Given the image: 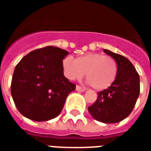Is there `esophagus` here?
Segmentation results:
<instances>
[{"label":"esophagus","instance_id":"1","mask_svg":"<svg viewBox=\"0 0 151 151\" xmlns=\"http://www.w3.org/2000/svg\"><path fill=\"white\" fill-rule=\"evenodd\" d=\"M76 90H77V91H79V92H84L86 89L83 88H82V87H80L78 85H77V86H76Z\"/></svg>","mask_w":151,"mask_h":151}]
</instances>
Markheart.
Here are the masks:
<instances>
[{
    "label": "heart",
    "mask_w": 151,
    "mask_h": 151,
    "mask_svg": "<svg viewBox=\"0 0 151 151\" xmlns=\"http://www.w3.org/2000/svg\"><path fill=\"white\" fill-rule=\"evenodd\" d=\"M64 74L69 80L86 78L96 90H104L115 82L117 76V63L114 58L99 53H88L75 60L68 56L63 60Z\"/></svg>",
    "instance_id": "heart-1"
}]
</instances>
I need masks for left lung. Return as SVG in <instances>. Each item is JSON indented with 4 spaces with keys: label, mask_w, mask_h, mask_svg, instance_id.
<instances>
[{
    "label": "left lung",
    "mask_w": 151,
    "mask_h": 151,
    "mask_svg": "<svg viewBox=\"0 0 151 151\" xmlns=\"http://www.w3.org/2000/svg\"><path fill=\"white\" fill-rule=\"evenodd\" d=\"M117 63V76L109 88L97 93V98L88 111L93 118L103 123H116L127 118L136 105L140 94V76L126 57L108 50Z\"/></svg>",
    "instance_id": "obj_1"
}]
</instances>
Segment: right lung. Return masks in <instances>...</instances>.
I'll return each instance as SVG.
<instances>
[{"label":"right lung","instance_id":"right-lung-1","mask_svg":"<svg viewBox=\"0 0 151 151\" xmlns=\"http://www.w3.org/2000/svg\"><path fill=\"white\" fill-rule=\"evenodd\" d=\"M68 54L58 47L31 51L15 66L11 92L17 109L27 118L45 122L60 114L76 85L63 75V59Z\"/></svg>","mask_w":151,"mask_h":151}]
</instances>
